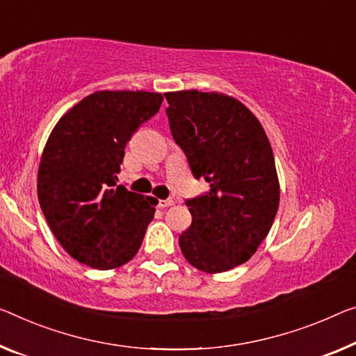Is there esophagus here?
<instances>
[{"label": "esophagus", "mask_w": 356, "mask_h": 356, "mask_svg": "<svg viewBox=\"0 0 356 356\" xmlns=\"http://www.w3.org/2000/svg\"><path fill=\"white\" fill-rule=\"evenodd\" d=\"M173 204H175V202L172 199H167V200H159L157 207H159V209H168V207H172Z\"/></svg>", "instance_id": "1"}]
</instances>
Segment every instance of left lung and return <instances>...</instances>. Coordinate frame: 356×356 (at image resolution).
I'll use <instances>...</instances> for the list:
<instances>
[{
	"label": "left lung",
	"mask_w": 356,
	"mask_h": 356,
	"mask_svg": "<svg viewBox=\"0 0 356 356\" xmlns=\"http://www.w3.org/2000/svg\"><path fill=\"white\" fill-rule=\"evenodd\" d=\"M177 145L210 191L186 202L193 222L179 235L186 261L207 273L247 262L269 234L280 183L269 138L258 118L221 92L163 94Z\"/></svg>",
	"instance_id": "8db88e82"
}]
</instances>
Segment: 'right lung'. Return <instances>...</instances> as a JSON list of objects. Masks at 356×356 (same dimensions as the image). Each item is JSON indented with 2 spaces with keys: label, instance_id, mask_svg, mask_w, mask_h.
<instances>
[{
  "label": "right lung",
  "instance_id": "add662e5",
  "mask_svg": "<svg viewBox=\"0 0 356 356\" xmlns=\"http://www.w3.org/2000/svg\"><path fill=\"white\" fill-rule=\"evenodd\" d=\"M163 97L145 90H98L58 119L38 168V200L63 250L98 270L136 254L157 199L118 186L124 149L159 111Z\"/></svg>",
  "mask_w": 356,
  "mask_h": 356
}]
</instances>
